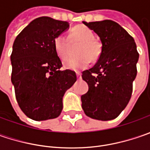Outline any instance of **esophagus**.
Wrapping results in <instances>:
<instances>
[{"label": "esophagus", "mask_w": 150, "mask_h": 150, "mask_svg": "<svg viewBox=\"0 0 150 150\" xmlns=\"http://www.w3.org/2000/svg\"><path fill=\"white\" fill-rule=\"evenodd\" d=\"M77 78H78V79H80V78H82V73L80 72H77Z\"/></svg>", "instance_id": "1"}]
</instances>
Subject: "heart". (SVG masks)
Instances as JSON below:
<instances>
[{"label":"heart","mask_w":150,"mask_h":150,"mask_svg":"<svg viewBox=\"0 0 150 150\" xmlns=\"http://www.w3.org/2000/svg\"><path fill=\"white\" fill-rule=\"evenodd\" d=\"M93 37L94 34L93 31L83 25L74 26L69 33V38L63 34L56 37L54 39L55 50L62 58H64L67 55L69 39L72 42H81L77 51L78 56L66 58L63 62L65 67L74 71L83 70L89 65L90 60L96 61L99 58L102 45Z\"/></svg>","instance_id":"1"}]
</instances>
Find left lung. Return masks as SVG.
Instances as JSON below:
<instances>
[{
	"mask_svg": "<svg viewBox=\"0 0 150 150\" xmlns=\"http://www.w3.org/2000/svg\"><path fill=\"white\" fill-rule=\"evenodd\" d=\"M83 22L99 37L102 52L95 65L83 72L82 78L89 88L81 97L82 108L93 119H114L131 98L139 60L136 44L113 21Z\"/></svg>",
	"mask_w": 150,
	"mask_h": 150,
	"instance_id": "obj_1",
	"label": "left lung"
}]
</instances>
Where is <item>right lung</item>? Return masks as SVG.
Here are the masks:
<instances>
[{"label": "right lung", "mask_w": 150, "mask_h": 150, "mask_svg": "<svg viewBox=\"0 0 150 150\" xmlns=\"http://www.w3.org/2000/svg\"><path fill=\"white\" fill-rule=\"evenodd\" d=\"M69 26L67 21L42 16L33 20L15 39L11 55V82L17 103L36 121L57 118L62 98L77 81L74 71H61L54 39Z\"/></svg>", "instance_id": "obj_1"}]
</instances>
